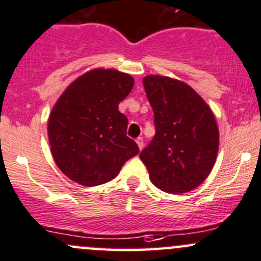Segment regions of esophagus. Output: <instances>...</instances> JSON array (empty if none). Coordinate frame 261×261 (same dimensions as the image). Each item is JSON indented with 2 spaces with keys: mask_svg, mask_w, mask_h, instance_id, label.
Returning <instances> with one entry per match:
<instances>
[{
  "mask_svg": "<svg viewBox=\"0 0 261 261\" xmlns=\"http://www.w3.org/2000/svg\"><path fill=\"white\" fill-rule=\"evenodd\" d=\"M136 144H138L139 149L142 150V147H144V140H142V138H138L136 139Z\"/></svg>",
  "mask_w": 261,
  "mask_h": 261,
  "instance_id": "esophagus-1",
  "label": "esophagus"
}]
</instances>
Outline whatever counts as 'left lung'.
Instances as JSON below:
<instances>
[{
  "mask_svg": "<svg viewBox=\"0 0 261 261\" xmlns=\"http://www.w3.org/2000/svg\"><path fill=\"white\" fill-rule=\"evenodd\" d=\"M142 82L155 115V136L140 153L150 180L170 194L194 190L209 176L218 156L215 116L185 82L160 75Z\"/></svg>",
  "mask_w": 261,
  "mask_h": 261,
  "instance_id": "8db88e82",
  "label": "left lung"
}]
</instances>
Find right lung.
<instances>
[{"label": "right lung", "mask_w": 261, "mask_h": 261, "mask_svg": "<svg viewBox=\"0 0 261 261\" xmlns=\"http://www.w3.org/2000/svg\"><path fill=\"white\" fill-rule=\"evenodd\" d=\"M133 87L128 73L95 68L60 96L47 133L55 163L68 179L84 186L101 185L138 155L136 142L126 136L127 117L119 111Z\"/></svg>", "instance_id": "add662e5"}]
</instances>
